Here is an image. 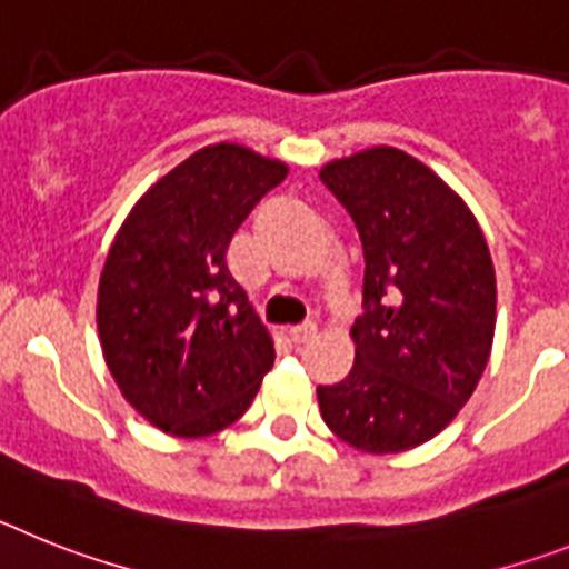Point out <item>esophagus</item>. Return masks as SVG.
Wrapping results in <instances>:
<instances>
[{"label":"esophagus","mask_w":569,"mask_h":569,"mask_svg":"<svg viewBox=\"0 0 569 569\" xmlns=\"http://www.w3.org/2000/svg\"><path fill=\"white\" fill-rule=\"evenodd\" d=\"M289 338L295 340V343H309V340L318 338V326H315V323L291 326V329H289Z\"/></svg>","instance_id":"34e87169"}]
</instances>
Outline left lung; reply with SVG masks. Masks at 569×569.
Listing matches in <instances>:
<instances>
[{"label": "left lung", "mask_w": 569, "mask_h": 569, "mask_svg": "<svg viewBox=\"0 0 569 569\" xmlns=\"http://www.w3.org/2000/svg\"><path fill=\"white\" fill-rule=\"evenodd\" d=\"M363 243L355 363L318 387L340 441L389 456L421 447L476 392L496 335V269L476 214L432 168L392 146L320 168Z\"/></svg>", "instance_id": "8db88e82"}]
</instances>
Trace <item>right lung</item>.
I'll return each mask as SVG.
<instances>
[{
    "instance_id": "right-lung-1",
    "label": "right lung",
    "mask_w": 569,
    "mask_h": 569,
    "mask_svg": "<svg viewBox=\"0 0 569 569\" xmlns=\"http://www.w3.org/2000/svg\"><path fill=\"white\" fill-rule=\"evenodd\" d=\"M289 166L237 142L177 162L134 202L108 249L97 329L113 383L148 423L206 438L254 401L274 340L226 249Z\"/></svg>"
}]
</instances>
